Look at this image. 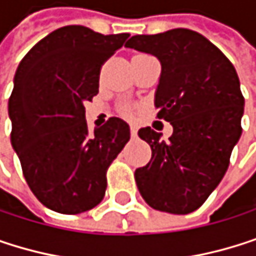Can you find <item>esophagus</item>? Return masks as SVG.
<instances>
[{
  "label": "esophagus",
  "instance_id": "1",
  "mask_svg": "<svg viewBox=\"0 0 256 256\" xmlns=\"http://www.w3.org/2000/svg\"><path fill=\"white\" fill-rule=\"evenodd\" d=\"M130 135H132L134 138L138 135V126H136L135 122H132V124H130Z\"/></svg>",
  "mask_w": 256,
  "mask_h": 256
}]
</instances>
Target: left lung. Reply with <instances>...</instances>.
<instances>
[{
	"label": "left lung",
	"mask_w": 256,
	"mask_h": 256,
	"mask_svg": "<svg viewBox=\"0 0 256 256\" xmlns=\"http://www.w3.org/2000/svg\"><path fill=\"white\" fill-rule=\"evenodd\" d=\"M126 48L160 61L154 104L158 118L174 129L170 141L152 127L140 129L152 147V160L135 171L140 194L154 210L192 213L224 178L242 135L244 97L237 72L210 40L186 28L134 36Z\"/></svg>",
	"instance_id": "1"
}]
</instances>
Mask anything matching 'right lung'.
I'll use <instances>...</instances> for the list:
<instances>
[{
    "mask_svg": "<svg viewBox=\"0 0 256 256\" xmlns=\"http://www.w3.org/2000/svg\"><path fill=\"white\" fill-rule=\"evenodd\" d=\"M129 36L67 25L34 44L16 70L12 146L30 189L56 213L94 208L104 196L109 165L130 140L129 124L116 116L91 132L84 106L98 92L103 62Z\"/></svg>",
    "mask_w": 256,
    "mask_h": 256,
    "instance_id": "1",
    "label": "right lung"
}]
</instances>
